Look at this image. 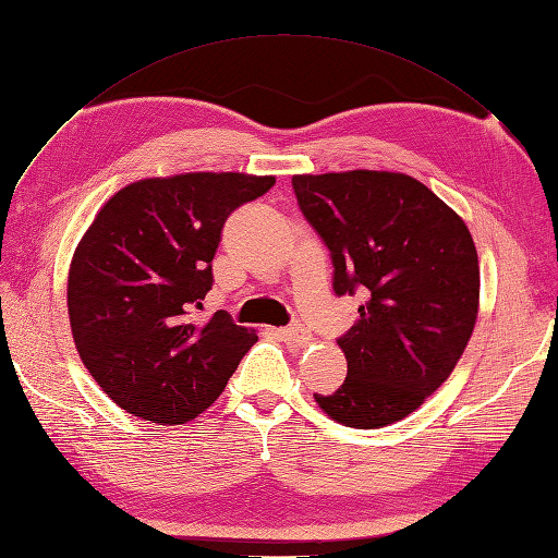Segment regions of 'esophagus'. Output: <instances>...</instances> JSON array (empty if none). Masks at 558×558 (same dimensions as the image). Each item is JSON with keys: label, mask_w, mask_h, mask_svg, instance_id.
I'll use <instances>...</instances> for the list:
<instances>
[{"label": "esophagus", "mask_w": 558, "mask_h": 558, "mask_svg": "<svg viewBox=\"0 0 558 558\" xmlns=\"http://www.w3.org/2000/svg\"><path fill=\"white\" fill-rule=\"evenodd\" d=\"M278 335L282 341H288V344H292V347H306L311 341V332L302 325L282 327V330H278Z\"/></svg>", "instance_id": "34e87169"}]
</instances>
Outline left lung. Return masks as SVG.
<instances>
[{
    "label": "left lung",
    "instance_id": "left-lung-1",
    "mask_svg": "<svg viewBox=\"0 0 558 558\" xmlns=\"http://www.w3.org/2000/svg\"><path fill=\"white\" fill-rule=\"evenodd\" d=\"M292 185L332 252L335 292L367 296L337 341L349 367L344 384L313 398L344 426L401 422L452 375L474 332V238L460 214L401 171L296 174Z\"/></svg>",
    "mask_w": 558,
    "mask_h": 558
}]
</instances>
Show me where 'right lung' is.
I'll return each instance as SVG.
<instances>
[{"label":"right lung","instance_id":"1","mask_svg":"<svg viewBox=\"0 0 558 558\" xmlns=\"http://www.w3.org/2000/svg\"><path fill=\"white\" fill-rule=\"evenodd\" d=\"M274 183L242 171L141 179L82 235L68 270L70 330L84 367L130 415L195 420L259 339L223 311H199L228 214Z\"/></svg>","mask_w":558,"mask_h":558}]
</instances>
